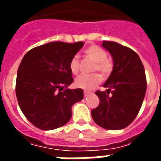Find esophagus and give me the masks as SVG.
<instances>
[{
  "label": "esophagus",
  "mask_w": 161,
  "mask_h": 161,
  "mask_svg": "<svg viewBox=\"0 0 161 161\" xmlns=\"http://www.w3.org/2000/svg\"><path fill=\"white\" fill-rule=\"evenodd\" d=\"M90 95H91V92H88V91H84V97H89Z\"/></svg>",
  "instance_id": "1"
}]
</instances>
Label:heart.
Returning <instances> with one entry per match:
<instances>
[{"label":"heart","instance_id":"b5f03b06","mask_svg":"<svg viewBox=\"0 0 161 161\" xmlns=\"http://www.w3.org/2000/svg\"><path fill=\"white\" fill-rule=\"evenodd\" d=\"M84 53L88 58L95 62L93 71H99L104 78H107L111 74L114 64H113L112 60L108 58V53L103 48L97 45H92V46H88L87 48L84 50ZM69 68H70V72L73 75L78 74L80 63L77 56L72 57V58L70 59ZM101 80L102 77L99 74H93L90 76L83 75L76 78L75 85L76 87L84 90V91H91L96 86H97L98 84H100Z\"/></svg>","mask_w":161,"mask_h":161}]
</instances>
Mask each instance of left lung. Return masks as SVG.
<instances>
[{"mask_svg":"<svg viewBox=\"0 0 161 161\" xmlns=\"http://www.w3.org/2000/svg\"><path fill=\"white\" fill-rule=\"evenodd\" d=\"M102 46L111 54L114 67L103 84L107 91H96L100 103L91 115L102 128L119 130L128 127L142 108L147 90L145 70L130 48L113 41H103Z\"/></svg>","mask_w":161,"mask_h":161,"instance_id":"1","label":"left lung"}]
</instances>
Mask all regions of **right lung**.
I'll list each match as a JSON object with an SVG mask.
<instances>
[{"mask_svg":"<svg viewBox=\"0 0 161 161\" xmlns=\"http://www.w3.org/2000/svg\"><path fill=\"white\" fill-rule=\"evenodd\" d=\"M84 42H50L34 47L21 60L17 71L16 97L26 119L42 130L66 124L71 107L84 98L82 89H67L73 77L69 64Z\"/></svg>","mask_w":161,"mask_h":161,"instance_id":"1","label":"right lung"}]
</instances>
